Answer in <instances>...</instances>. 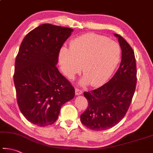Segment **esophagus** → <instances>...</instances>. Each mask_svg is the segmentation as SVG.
I'll return each mask as SVG.
<instances>
[{
    "label": "esophagus",
    "instance_id": "34e87169",
    "mask_svg": "<svg viewBox=\"0 0 153 153\" xmlns=\"http://www.w3.org/2000/svg\"><path fill=\"white\" fill-rule=\"evenodd\" d=\"M75 92H76V95L79 96V95H81L82 94V91L80 90L78 88H76V90H75Z\"/></svg>",
    "mask_w": 153,
    "mask_h": 153
}]
</instances>
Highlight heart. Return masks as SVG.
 Wrapping results in <instances>:
<instances>
[{
	"label": "heart",
	"instance_id": "1",
	"mask_svg": "<svg viewBox=\"0 0 153 153\" xmlns=\"http://www.w3.org/2000/svg\"><path fill=\"white\" fill-rule=\"evenodd\" d=\"M120 47L103 35L89 33L71 41L69 49L59 53L60 68L68 78H74L82 69L85 76L80 84L93 87L104 84L110 78L120 59Z\"/></svg>",
	"mask_w": 153,
	"mask_h": 153
}]
</instances>
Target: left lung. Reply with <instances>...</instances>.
I'll use <instances>...</instances> for the list:
<instances>
[{"instance_id":"1","label":"left lung","mask_w":153,"mask_h":153,"mask_svg":"<svg viewBox=\"0 0 153 153\" xmlns=\"http://www.w3.org/2000/svg\"><path fill=\"white\" fill-rule=\"evenodd\" d=\"M122 49L120 67L106 84L91 91H85L88 106L80 116L82 124L93 130H105L117 124L126 114L137 84L134 53L126 41L118 34Z\"/></svg>"}]
</instances>
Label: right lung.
<instances>
[{
	"instance_id": "obj_1",
	"label": "right lung",
	"mask_w": 153,
	"mask_h": 153,
	"mask_svg": "<svg viewBox=\"0 0 153 153\" xmlns=\"http://www.w3.org/2000/svg\"><path fill=\"white\" fill-rule=\"evenodd\" d=\"M73 31L43 24L30 31L21 44L14 83L19 109L33 124H53L62 105L74 98V88L56 67L60 49Z\"/></svg>"
}]
</instances>
